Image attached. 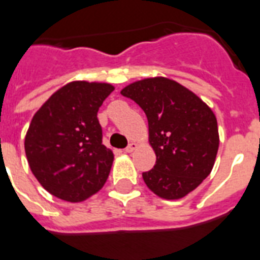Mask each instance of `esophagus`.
<instances>
[{
  "label": "esophagus",
  "mask_w": 260,
  "mask_h": 260,
  "mask_svg": "<svg viewBox=\"0 0 260 260\" xmlns=\"http://www.w3.org/2000/svg\"><path fill=\"white\" fill-rule=\"evenodd\" d=\"M136 148H137L136 142H130L127 148L124 149V152H126V153H132V152H134V150H136Z\"/></svg>",
  "instance_id": "34e87169"
}]
</instances>
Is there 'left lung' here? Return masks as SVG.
Returning a JSON list of instances; mask_svg holds the SVG:
<instances>
[{
  "mask_svg": "<svg viewBox=\"0 0 260 260\" xmlns=\"http://www.w3.org/2000/svg\"><path fill=\"white\" fill-rule=\"evenodd\" d=\"M120 93L144 110L156 164L142 174L162 199H180L206 179L216 161L220 137L212 108L194 92L166 77L124 86Z\"/></svg>",
  "mask_w": 260,
  "mask_h": 260,
  "instance_id": "8db88e82",
  "label": "left lung"
}]
</instances>
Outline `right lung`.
I'll list each match as a JSON object with an SVG mask.
<instances>
[{"mask_svg": "<svg viewBox=\"0 0 260 260\" xmlns=\"http://www.w3.org/2000/svg\"><path fill=\"white\" fill-rule=\"evenodd\" d=\"M112 90L107 82L72 81L35 112L24 140L25 156L54 197L82 202L107 182L114 153L102 142L98 111Z\"/></svg>", "mask_w": 260, "mask_h": 260, "instance_id": "right-lung-1", "label": "right lung"}]
</instances>
